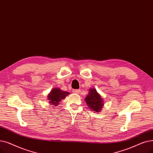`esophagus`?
I'll use <instances>...</instances> for the list:
<instances>
[{
  "label": "esophagus",
  "mask_w": 153,
  "mask_h": 153,
  "mask_svg": "<svg viewBox=\"0 0 153 153\" xmlns=\"http://www.w3.org/2000/svg\"><path fill=\"white\" fill-rule=\"evenodd\" d=\"M74 92L75 93L78 94V93H80V90H74Z\"/></svg>",
  "instance_id": "1"
}]
</instances>
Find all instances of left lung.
Here are the masks:
<instances>
[{
    "instance_id": "left-lung-1",
    "label": "left lung",
    "mask_w": 153,
    "mask_h": 153,
    "mask_svg": "<svg viewBox=\"0 0 153 153\" xmlns=\"http://www.w3.org/2000/svg\"><path fill=\"white\" fill-rule=\"evenodd\" d=\"M85 100L90 110L97 113L101 111L104 105L103 98L94 88L90 89L89 94Z\"/></svg>"
}]
</instances>
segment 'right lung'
I'll use <instances>...</instances> for the list:
<instances>
[{
  "mask_svg": "<svg viewBox=\"0 0 153 153\" xmlns=\"http://www.w3.org/2000/svg\"><path fill=\"white\" fill-rule=\"evenodd\" d=\"M69 94V92L62 91L59 88H55L48 94V100L51 105L56 106L59 104V102L62 99L65 98Z\"/></svg>",
  "mask_w": 153,
  "mask_h": 153,
  "instance_id": "1",
  "label": "right lung"
}]
</instances>
